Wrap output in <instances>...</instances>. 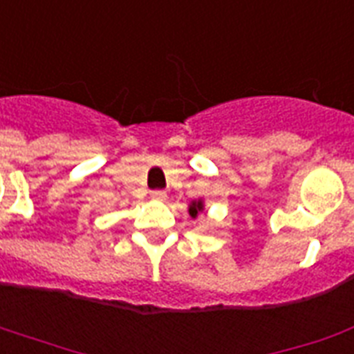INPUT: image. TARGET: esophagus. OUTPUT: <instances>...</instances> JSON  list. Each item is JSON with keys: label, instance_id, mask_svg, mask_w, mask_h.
<instances>
[{"label": "esophagus", "instance_id": "34e87169", "mask_svg": "<svg viewBox=\"0 0 354 354\" xmlns=\"http://www.w3.org/2000/svg\"><path fill=\"white\" fill-rule=\"evenodd\" d=\"M150 198L156 200V202H165L167 193L165 191H152V193H150Z\"/></svg>", "mask_w": 354, "mask_h": 354}]
</instances>
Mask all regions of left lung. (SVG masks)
Here are the masks:
<instances>
[{
    "label": "left lung",
    "mask_w": 354,
    "mask_h": 354,
    "mask_svg": "<svg viewBox=\"0 0 354 354\" xmlns=\"http://www.w3.org/2000/svg\"><path fill=\"white\" fill-rule=\"evenodd\" d=\"M205 205H204V200L198 198V200H193L191 204H189V216L191 218H196L200 213H204Z\"/></svg>",
    "instance_id": "1"
}]
</instances>
